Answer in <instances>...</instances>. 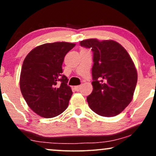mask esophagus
I'll list each match as a JSON object with an SVG mask.
<instances>
[{
  "label": "esophagus",
  "mask_w": 156,
  "mask_h": 156,
  "mask_svg": "<svg viewBox=\"0 0 156 156\" xmlns=\"http://www.w3.org/2000/svg\"><path fill=\"white\" fill-rule=\"evenodd\" d=\"M80 88H81V86H76V87H75V89H76V91H79Z\"/></svg>",
  "instance_id": "1"
}]
</instances>
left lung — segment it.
<instances>
[{"label": "left lung", "instance_id": "left-lung-1", "mask_svg": "<svg viewBox=\"0 0 156 156\" xmlns=\"http://www.w3.org/2000/svg\"><path fill=\"white\" fill-rule=\"evenodd\" d=\"M80 44L93 52V90L87 98L89 107L103 117L120 114L133 99L137 83V71L130 55L111 39H89Z\"/></svg>", "mask_w": 156, "mask_h": 156}]
</instances>
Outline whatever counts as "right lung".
<instances>
[{"label":"right lung","instance_id":"obj_1","mask_svg":"<svg viewBox=\"0 0 156 156\" xmlns=\"http://www.w3.org/2000/svg\"><path fill=\"white\" fill-rule=\"evenodd\" d=\"M76 44L57 42L34 48L23 61L20 87L25 101L41 117L52 118L64 112L73 94L62 74L66 54Z\"/></svg>","mask_w":156,"mask_h":156}]
</instances>
